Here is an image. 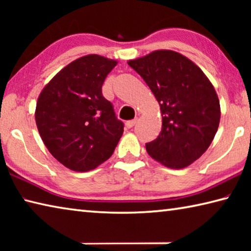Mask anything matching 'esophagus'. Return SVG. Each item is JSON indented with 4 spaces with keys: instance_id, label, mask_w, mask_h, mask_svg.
<instances>
[{
    "instance_id": "1",
    "label": "esophagus",
    "mask_w": 251,
    "mask_h": 251,
    "mask_svg": "<svg viewBox=\"0 0 251 251\" xmlns=\"http://www.w3.org/2000/svg\"><path fill=\"white\" fill-rule=\"evenodd\" d=\"M137 121H138L137 118H135V120H131V121L126 122V126H127V128H131V127H134L136 123H137Z\"/></svg>"
}]
</instances>
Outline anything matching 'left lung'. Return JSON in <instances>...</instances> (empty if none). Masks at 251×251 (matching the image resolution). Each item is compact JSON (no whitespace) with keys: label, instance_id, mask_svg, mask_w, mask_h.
<instances>
[{"label":"left lung","instance_id":"1","mask_svg":"<svg viewBox=\"0 0 251 251\" xmlns=\"http://www.w3.org/2000/svg\"><path fill=\"white\" fill-rule=\"evenodd\" d=\"M160 105L158 137L146 144L152 158L169 168L198 159L214 139L220 121L218 96L197 65L173 50H155L129 61Z\"/></svg>","mask_w":251,"mask_h":251}]
</instances>
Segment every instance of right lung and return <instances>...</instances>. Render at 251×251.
<instances>
[{
	"label": "right lung",
	"mask_w": 251,
	"mask_h": 251,
	"mask_svg": "<svg viewBox=\"0 0 251 251\" xmlns=\"http://www.w3.org/2000/svg\"><path fill=\"white\" fill-rule=\"evenodd\" d=\"M117 62L87 55L64 67L37 100V129L50 154L65 167L87 172L107 160L124 131L101 86Z\"/></svg>",
	"instance_id": "obj_1"
}]
</instances>
